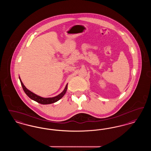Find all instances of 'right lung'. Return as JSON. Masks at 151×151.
I'll return each instance as SVG.
<instances>
[{"instance_id":"right-lung-1","label":"right lung","mask_w":151,"mask_h":151,"mask_svg":"<svg viewBox=\"0 0 151 151\" xmlns=\"http://www.w3.org/2000/svg\"><path fill=\"white\" fill-rule=\"evenodd\" d=\"M19 79L20 80V83H21V84H22V89H23L24 91L25 92V93L29 97V98H30L33 100L35 101L36 102H38L41 104H43V105L50 104L54 103L58 101L59 100L65 95L66 91H67V84L66 86L65 87V89L63 90V91L61 93L59 94V95H58L54 97H52V98H43V97H41L40 96H38L36 95L35 94L32 93V92L29 91L25 86H24V85L23 84V83H22V80H21L20 78H19Z\"/></svg>"}]
</instances>
